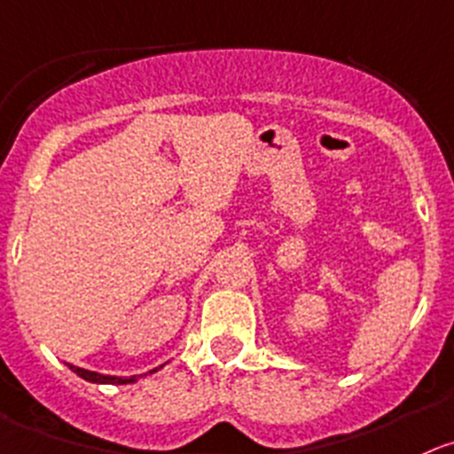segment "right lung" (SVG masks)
<instances>
[{"instance_id":"add662e5","label":"right lung","mask_w":454,"mask_h":454,"mask_svg":"<svg viewBox=\"0 0 454 454\" xmlns=\"http://www.w3.org/2000/svg\"><path fill=\"white\" fill-rule=\"evenodd\" d=\"M67 367H69L71 372H75V374H78L80 379L89 380V383H98V385H103V383H107V385H127V383H137L138 379H143V376H147V374H154V372H159L163 365L156 367V370H152V372H147V374H138V376H107V374H98V372L82 370V367L69 365V363H67Z\"/></svg>"}]
</instances>
